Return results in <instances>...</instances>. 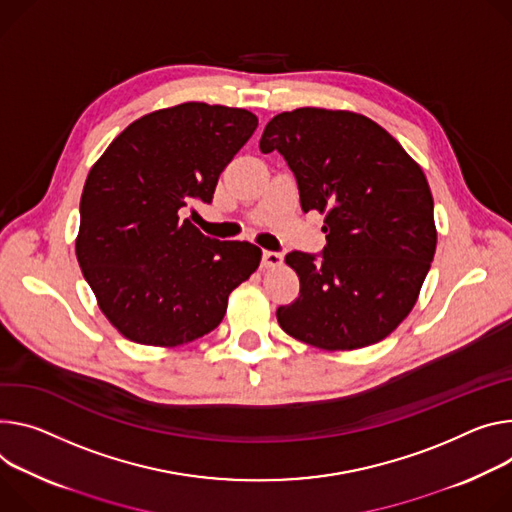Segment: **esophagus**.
<instances>
[{"mask_svg":"<svg viewBox=\"0 0 512 512\" xmlns=\"http://www.w3.org/2000/svg\"><path fill=\"white\" fill-rule=\"evenodd\" d=\"M282 253L277 251H263V267H277L282 265Z\"/></svg>","mask_w":512,"mask_h":512,"instance_id":"esophagus-1","label":"esophagus"}]
</instances>
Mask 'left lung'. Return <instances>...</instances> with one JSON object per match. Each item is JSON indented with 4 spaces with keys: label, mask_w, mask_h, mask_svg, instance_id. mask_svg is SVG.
<instances>
[{
    "label": "left lung",
    "mask_w": 512,
    "mask_h": 512,
    "mask_svg": "<svg viewBox=\"0 0 512 512\" xmlns=\"http://www.w3.org/2000/svg\"><path fill=\"white\" fill-rule=\"evenodd\" d=\"M261 153L284 155L302 210L324 214L322 255L292 251L300 296L277 308L294 339L351 351L386 339L408 316L437 247L427 177L380 124L347 110L273 116Z\"/></svg>",
    "instance_id": "8db88e82"
}]
</instances>
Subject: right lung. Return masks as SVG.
Returning a JSON list of instances; mask_svg holds the SVG:
<instances>
[{"instance_id":"1","label":"right lung","mask_w":512,"mask_h":512,"mask_svg":"<svg viewBox=\"0 0 512 512\" xmlns=\"http://www.w3.org/2000/svg\"><path fill=\"white\" fill-rule=\"evenodd\" d=\"M257 124L243 108L185 102L134 120L89 169L75 253L126 339L177 347L208 335L230 292L259 267L257 245L210 239L183 218L212 202Z\"/></svg>"}]
</instances>
